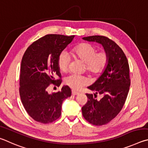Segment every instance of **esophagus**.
Masks as SVG:
<instances>
[{
	"instance_id": "obj_1",
	"label": "esophagus",
	"mask_w": 148,
	"mask_h": 148,
	"mask_svg": "<svg viewBox=\"0 0 148 148\" xmlns=\"http://www.w3.org/2000/svg\"><path fill=\"white\" fill-rule=\"evenodd\" d=\"M71 94H72V95H78V94H79V92H76V91H74V90H72Z\"/></svg>"
}]
</instances>
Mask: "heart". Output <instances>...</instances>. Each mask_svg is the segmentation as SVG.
I'll list each match as a JSON object with an SVG mask.
<instances>
[{
    "instance_id": "heart-1",
    "label": "heart",
    "mask_w": 148,
    "mask_h": 148,
    "mask_svg": "<svg viewBox=\"0 0 148 148\" xmlns=\"http://www.w3.org/2000/svg\"><path fill=\"white\" fill-rule=\"evenodd\" d=\"M75 58L84 62V69L92 76L98 77L103 73L107 69L109 56L107 51L101 50L97 51L94 45L88 43H81L75 46L71 51ZM57 65L60 71H68L69 58L67 54L62 52L59 54ZM64 83L67 86L75 90H79L89 83V79L86 76L71 75L64 79Z\"/></svg>"
}]
</instances>
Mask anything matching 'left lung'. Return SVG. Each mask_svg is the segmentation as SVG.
Segmentation results:
<instances>
[{
	"mask_svg": "<svg viewBox=\"0 0 148 148\" xmlns=\"http://www.w3.org/2000/svg\"><path fill=\"white\" fill-rule=\"evenodd\" d=\"M82 39L100 43L109 56L105 72L88 87L95 94H86L88 101L82 107V116L89 123L105 125L118 114L127 97L131 84L128 60L122 49L107 37L92 36ZM97 94L102 95L100 100L97 98Z\"/></svg>",
	"mask_w": 148,
	"mask_h": 148,
	"instance_id": "left-lung-1",
	"label": "left lung"
}]
</instances>
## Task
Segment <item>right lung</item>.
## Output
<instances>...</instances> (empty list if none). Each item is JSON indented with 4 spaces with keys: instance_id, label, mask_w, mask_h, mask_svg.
I'll return each instance as SVG.
<instances>
[{
    "instance_id": "obj_1",
    "label": "right lung",
    "mask_w": 148,
    "mask_h": 148,
    "mask_svg": "<svg viewBox=\"0 0 148 148\" xmlns=\"http://www.w3.org/2000/svg\"><path fill=\"white\" fill-rule=\"evenodd\" d=\"M75 36L48 34L28 47L23 56L20 71L19 94L23 107L31 118L49 123L61 115L63 101L71 96V90L64 86L56 93L47 92L50 84L59 86L61 77L57 60Z\"/></svg>"
}]
</instances>
